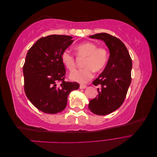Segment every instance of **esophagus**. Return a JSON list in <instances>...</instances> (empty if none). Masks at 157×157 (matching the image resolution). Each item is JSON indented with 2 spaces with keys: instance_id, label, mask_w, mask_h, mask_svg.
<instances>
[{
  "instance_id": "obj_1",
  "label": "esophagus",
  "mask_w": 157,
  "mask_h": 157,
  "mask_svg": "<svg viewBox=\"0 0 157 157\" xmlns=\"http://www.w3.org/2000/svg\"><path fill=\"white\" fill-rule=\"evenodd\" d=\"M87 86L84 84H80V89H85Z\"/></svg>"
}]
</instances>
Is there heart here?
Returning <instances> with one entry per match:
<instances>
[{
	"mask_svg": "<svg viewBox=\"0 0 157 157\" xmlns=\"http://www.w3.org/2000/svg\"><path fill=\"white\" fill-rule=\"evenodd\" d=\"M76 54L79 57L85 58L84 69L75 70L69 75L71 80L80 83H85L93 77L94 71L99 72L106 66L109 59L108 51L103 47L98 48L97 44L92 42H85L76 46ZM63 64L69 71L75 67V56L68 50L63 52L61 56Z\"/></svg>",
	"mask_w": 157,
	"mask_h": 157,
	"instance_id": "1",
	"label": "heart"
}]
</instances>
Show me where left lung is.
<instances>
[{"label":"left lung","instance_id":"left-lung-1","mask_svg":"<svg viewBox=\"0 0 157 157\" xmlns=\"http://www.w3.org/2000/svg\"><path fill=\"white\" fill-rule=\"evenodd\" d=\"M101 40L109 48V58L105 68L93 81L98 95L90 100L88 109L98 115H106L119 108L124 101L131 83L132 59L124 44L118 38L105 33L89 36Z\"/></svg>","mask_w":157,"mask_h":157}]
</instances>
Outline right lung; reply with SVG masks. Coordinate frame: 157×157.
I'll return each instance as SVG.
<instances>
[{
    "mask_svg": "<svg viewBox=\"0 0 157 157\" xmlns=\"http://www.w3.org/2000/svg\"><path fill=\"white\" fill-rule=\"evenodd\" d=\"M72 39L58 35L42 37L27 54L23 67L25 92L33 105L45 113L62 111L69 93L80 86L76 82L65 81L66 71L61 59Z\"/></svg>",
    "mask_w": 157,
    "mask_h": 157,
    "instance_id": "right-lung-1",
    "label": "right lung"
}]
</instances>
